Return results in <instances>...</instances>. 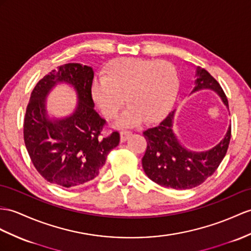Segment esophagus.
<instances>
[{
  "instance_id": "esophagus-1",
  "label": "esophagus",
  "mask_w": 251,
  "mask_h": 251,
  "mask_svg": "<svg viewBox=\"0 0 251 251\" xmlns=\"http://www.w3.org/2000/svg\"><path fill=\"white\" fill-rule=\"evenodd\" d=\"M132 135V132L131 131H126V130H122L120 132V139L121 142H126L127 139V137H130Z\"/></svg>"
}]
</instances>
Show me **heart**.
Here are the masks:
<instances>
[{"label":"heart","mask_w":251,"mask_h":251,"mask_svg":"<svg viewBox=\"0 0 251 251\" xmlns=\"http://www.w3.org/2000/svg\"><path fill=\"white\" fill-rule=\"evenodd\" d=\"M179 77L176 67L168 60L137 57L115 59L93 84L97 106L107 119H114L125 106L121 125H136L144 119L154 121L173 106Z\"/></svg>","instance_id":"1"}]
</instances>
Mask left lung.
I'll use <instances>...</instances> for the list:
<instances>
[{"instance_id": "1", "label": "left lung", "mask_w": 251, "mask_h": 251, "mask_svg": "<svg viewBox=\"0 0 251 251\" xmlns=\"http://www.w3.org/2000/svg\"><path fill=\"white\" fill-rule=\"evenodd\" d=\"M203 88L215 90L226 105L228 99L219 83L205 69H197L196 86L193 91ZM175 112L154 127L143 132L147 149L142 164L148 178L158 185L174 189H189L203 183L216 172L227 153L231 138V126L225 138L206 152L187 151L179 144L173 132Z\"/></svg>"}]
</instances>
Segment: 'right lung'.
<instances>
[{"mask_svg":"<svg viewBox=\"0 0 251 251\" xmlns=\"http://www.w3.org/2000/svg\"><path fill=\"white\" fill-rule=\"evenodd\" d=\"M93 79L90 67L65 64L42 77L30 94L23 121L24 144L36 170L53 184L73 187L95 179L119 144L118 131L102 135L106 120L94 108ZM58 81L71 83L80 102L70 118L52 123L46 118L44 99Z\"/></svg>","mask_w":251,"mask_h":251,"instance_id":"obj_1","label":"right lung"}]
</instances>
